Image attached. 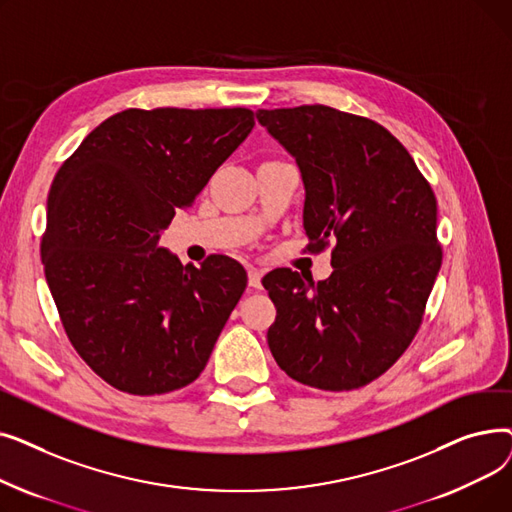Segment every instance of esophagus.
I'll use <instances>...</instances> for the list:
<instances>
[{"label":"esophagus","instance_id":"obj_1","mask_svg":"<svg viewBox=\"0 0 512 512\" xmlns=\"http://www.w3.org/2000/svg\"><path fill=\"white\" fill-rule=\"evenodd\" d=\"M249 286L255 288V290L261 288V272L255 270V267H251V270H249Z\"/></svg>","mask_w":512,"mask_h":512}]
</instances>
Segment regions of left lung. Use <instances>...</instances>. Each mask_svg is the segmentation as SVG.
I'll list each match as a JSON object with an SVG mask.
<instances>
[{"instance_id":"1","label":"left lung","mask_w":512,"mask_h":512,"mask_svg":"<svg viewBox=\"0 0 512 512\" xmlns=\"http://www.w3.org/2000/svg\"><path fill=\"white\" fill-rule=\"evenodd\" d=\"M305 182L307 251L334 272L263 276L276 305L270 351L292 380L344 392L384 375L421 328L442 265L436 195L390 130L330 105L259 110Z\"/></svg>"}]
</instances>
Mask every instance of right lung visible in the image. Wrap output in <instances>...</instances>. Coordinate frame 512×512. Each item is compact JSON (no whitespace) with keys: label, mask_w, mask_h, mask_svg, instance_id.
Wrapping results in <instances>:
<instances>
[{"label":"right lung","mask_w":512,"mask_h":512,"mask_svg":"<svg viewBox=\"0 0 512 512\" xmlns=\"http://www.w3.org/2000/svg\"><path fill=\"white\" fill-rule=\"evenodd\" d=\"M253 126L247 107H130L53 178L45 278L74 351L116 390L153 396L195 382L245 292L236 259L184 267L159 238Z\"/></svg>","instance_id":"obj_1"}]
</instances>
